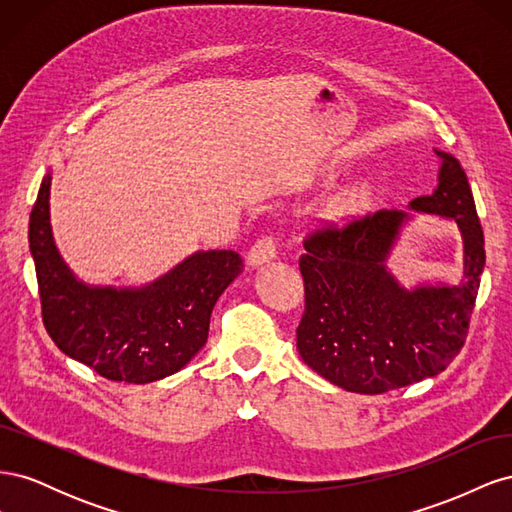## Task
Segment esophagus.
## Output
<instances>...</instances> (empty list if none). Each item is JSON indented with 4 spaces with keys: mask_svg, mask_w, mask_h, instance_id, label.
I'll list each match as a JSON object with an SVG mask.
<instances>
[{
    "mask_svg": "<svg viewBox=\"0 0 512 512\" xmlns=\"http://www.w3.org/2000/svg\"><path fill=\"white\" fill-rule=\"evenodd\" d=\"M275 254H277L275 241L271 237H262L252 245V250L247 252V265L262 267V265H267V262H271L275 258Z\"/></svg>",
    "mask_w": 512,
    "mask_h": 512,
    "instance_id": "esophagus-1",
    "label": "esophagus"
}]
</instances>
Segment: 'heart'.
I'll use <instances>...</instances> for the list:
<instances>
[{
  "label": "heart",
  "mask_w": 512,
  "mask_h": 512,
  "mask_svg": "<svg viewBox=\"0 0 512 512\" xmlns=\"http://www.w3.org/2000/svg\"><path fill=\"white\" fill-rule=\"evenodd\" d=\"M369 198H371V185L367 181H354L322 200L318 207V218L322 222L348 220L369 205Z\"/></svg>",
  "instance_id": "heart-1"
}]
</instances>
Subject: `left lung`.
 Wrapping results in <instances>:
<instances>
[{"label": "left lung", "instance_id": "obj_1", "mask_svg": "<svg viewBox=\"0 0 512 512\" xmlns=\"http://www.w3.org/2000/svg\"><path fill=\"white\" fill-rule=\"evenodd\" d=\"M440 160L438 185L406 211L382 209L305 241L299 267L305 314L297 350L307 367L339 389L378 395L438 376L459 354L485 269V239L466 173L451 153ZM418 212L453 221L464 241L457 283L398 282L388 258Z\"/></svg>", "mask_w": 512, "mask_h": 512}]
</instances>
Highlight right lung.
<instances>
[{
    "label": "right lung",
    "mask_w": 512,
    "mask_h": 512,
    "mask_svg": "<svg viewBox=\"0 0 512 512\" xmlns=\"http://www.w3.org/2000/svg\"><path fill=\"white\" fill-rule=\"evenodd\" d=\"M44 175L29 218L42 320L55 346L106 380L147 384L177 374L207 344L213 305L241 273L232 250H198L141 286L87 284L59 254Z\"/></svg>",
    "instance_id": "right-lung-1"
}]
</instances>
